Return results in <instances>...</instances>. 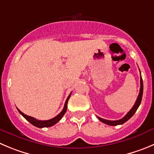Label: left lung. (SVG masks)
<instances>
[{
    "instance_id": "1",
    "label": "left lung",
    "mask_w": 154,
    "mask_h": 154,
    "mask_svg": "<svg viewBox=\"0 0 154 154\" xmlns=\"http://www.w3.org/2000/svg\"><path fill=\"white\" fill-rule=\"evenodd\" d=\"M140 92H139V94H138V96H137V100H136V101H135V103H134L133 107L131 108V109H130L129 112H128V113H127L126 115H125V116L123 117V118L121 119L114 120V121H112V120H106V119H102V118H100V117L97 116L98 119L100 120V122H103V123L106 124V125H112V126H114V125H122V124L125 123V122H127V121H128V120L129 119L131 118V117L133 115H134V112H136V110H137V108H138V106H140V102H141L142 96H143V88H144V86H143V80H142L141 75H140Z\"/></svg>"
}]
</instances>
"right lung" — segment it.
<instances>
[{"instance_id":"obj_1","label":"right lung","mask_w":154,"mask_h":154,"mask_svg":"<svg viewBox=\"0 0 154 154\" xmlns=\"http://www.w3.org/2000/svg\"><path fill=\"white\" fill-rule=\"evenodd\" d=\"M70 95H71V94H70L68 96V97H67L66 100V102H65V105H64V107H63V110L61 111V112H60V113L58 114L57 116H55L54 118L51 119H49V120H44V121H42V120H38V119H35L34 117L29 116H27V115H26V114H24L23 112H21V111H20V109H18V108H17V109H18V111L20 112V113L21 114V115L23 116L24 117V118L26 119L27 121H29V122H30L31 124H32V125H35V126L38 127V128L51 127V126H53L54 125H55L56 123H57L61 119L63 118V116H64L65 112H66L67 103H68V100H69V97H70Z\"/></svg>"}]
</instances>
